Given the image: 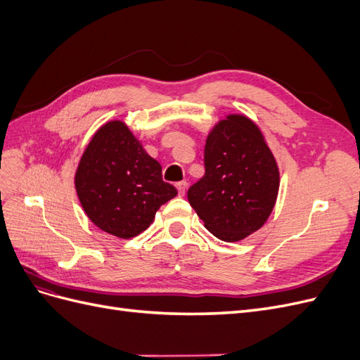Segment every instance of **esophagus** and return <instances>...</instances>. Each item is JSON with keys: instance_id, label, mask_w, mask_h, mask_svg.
<instances>
[{"instance_id": "esophagus-1", "label": "esophagus", "mask_w": 360, "mask_h": 360, "mask_svg": "<svg viewBox=\"0 0 360 360\" xmlns=\"http://www.w3.org/2000/svg\"><path fill=\"white\" fill-rule=\"evenodd\" d=\"M176 188H177V191H179V195H180V197H183L184 192H186L188 183H186V181H179V183L176 184Z\"/></svg>"}]
</instances>
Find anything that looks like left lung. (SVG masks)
Masks as SVG:
<instances>
[{
	"label": "left lung",
	"mask_w": 360,
	"mask_h": 360,
	"mask_svg": "<svg viewBox=\"0 0 360 360\" xmlns=\"http://www.w3.org/2000/svg\"><path fill=\"white\" fill-rule=\"evenodd\" d=\"M205 174L188 191L204 226L238 242L264 225L278 197L279 169L261 130L245 115H228L207 136Z\"/></svg>",
	"instance_id": "8db88e82"
}]
</instances>
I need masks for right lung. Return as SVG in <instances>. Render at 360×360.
Returning a JSON list of instances; mask_svg holds the SVG:
<instances>
[{
  "instance_id": "add662e5",
  "label": "right lung",
  "mask_w": 360,
  "mask_h": 360,
  "mask_svg": "<svg viewBox=\"0 0 360 360\" xmlns=\"http://www.w3.org/2000/svg\"><path fill=\"white\" fill-rule=\"evenodd\" d=\"M75 186L90 221L120 238L147 230L159 207L177 195L162 180L160 163L117 120L97 130L86 146Z\"/></svg>"
}]
</instances>
